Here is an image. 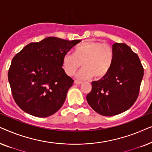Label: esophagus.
Wrapping results in <instances>:
<instances>
[{
	"mask_svg": "<svg viewBox=\"0 0 152 152\" xmlns=\"http://www.w3.org/2000/svg\"><path fill=\"white\" fill-rule=\"evenodd\" d=\"M74 83L75 84H78V85H80V84H81L82 83V82H81V81H78V80H75L74 81Z\"/></svg>",
	"mask_w": 152,
	"mask_h": 152,
	"instance_id": "1",
	"label": "esophagus"
}]
</instances>
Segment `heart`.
Here are the masks:
<instances>
[{
  "mask_svg": "<svg viewBox=\"0 0 152 152\" xmlns=\"http://www.w3.org/2000/svg\"><path fill=\"white\" fill-rule=\"evenodd\" d=\"M113 59L114 54L111 45L90 40L78 45L73 54L66 53L62 59V67L67 75L72 76L82 64L83 68L77 73V77L88 80L93 77L97 80L107 75Z\"/></svg>",
  "mask_w": 152,
  "mask_h": 152,
  "instance_id": "obj_1",
  "label": "heart"
}]
</instances>
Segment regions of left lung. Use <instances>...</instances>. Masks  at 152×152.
Instances as JSON below:
<instances>
[{"mask_svg": "<svg viewBox=\"0 0 152 152\" xmlns=\"http://www.w3.org/2000/svg\"><path fill=\"white\" fill-rule=\"evenodd\" d=\"M111 69L106 77L92 82V90L86 95L91 107L104 116L126 111L138 98L144 69L138 55L125 43L113 45Z\"/></svg>", "mask_w": 152, "mask_h": 152, "instance_id": "8db88e82", "label": "left lung"}]
</instances>
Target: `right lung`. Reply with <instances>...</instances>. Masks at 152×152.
Listing matches in <instances>:
<instances>
[{
	"instance_id": "obj_1",
	"label": "right lung",
	"mask_w": 152,
	"mask_h": 152,
	"mask_svg": "<svg viewBox=\"0 0 152 152\" xmlns=\"http://www.w3.org/2000/svg\"><path fill=\"white\" fill-rule=\"evenodd\" d=\"M80 41L48 37L29 43L14 56L8 80L14 101L23 111L45 118L62 107L74 82L64 72L62 59Z\"/></svg>"
}]
</instances>
